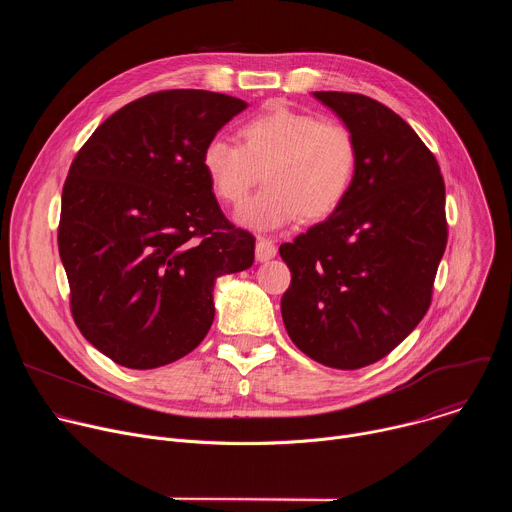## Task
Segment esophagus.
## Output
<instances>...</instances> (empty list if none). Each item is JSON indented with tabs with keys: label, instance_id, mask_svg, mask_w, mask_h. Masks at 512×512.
Here are the masks:
<instances>
[{
	"label": "esophagus",
	"instance_id": "esophagus-1",
	"mask_svg": "<svg viewBox=\"0 0 512 512\" xmlns=\"http://www.w3.org/2000/svg\"><path fill=\"white\" fill-rule=\"evenodd\" d=\"M277 255V247L273 245V241L265 239V237H259L257 239V245H255V257L257 261H269Z\"/></svg>",
	"mask_w": 512,
	"mask_h": 512
}]
</instances>
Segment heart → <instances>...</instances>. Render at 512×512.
Returning <instances> with one entry per match:
<instances>
[{
	"label": "heart",
	"mask_w": 512,
	"mask_h": 512,
	"mask_svg": "<svg viewBox=\"0 0 512 512\" xmlns=\"http://www.w3.org/2000/svg\"><path fill=\"white\" fill-rule=\"evenodd\" d=\"M237 141L210 139L200 166L216 198L231 206L247 198L261 172L267 188L239 210L243 227L273 231L298 218L324 221L352 192L360 152L342 123L271 103L237 127Z\"/></svg>",
	"instance_id": "heart-1"
}]
</instances>
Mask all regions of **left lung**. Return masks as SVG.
Segmentation results:
<instances>
[{
    "instance_id": "8db88e82",
    "label": "left lung",
    "mask_w": 512,
    "mask_h": 512,
    "mask_svg": "<svg viewBox=\"0 0 512 512\" xmlns=\"http://www.w3.org/2000/svg\"><path fill=\"white\" fill-rule=\"evenodd\" d=\"M358 141L346 202L279 247L291 271L285 330L304 354L354 371L387 356L425 316L446 243L435 156L395 111L358 93L316 91Z\"/></svg>"
}]
</instances>
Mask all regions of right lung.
<instances>
[{
	"label": "right lung",
	"instance_id": "obj_1",
	"mask_svg": "<svg viewBox=\"0 0 512 512\" xmlns=\"http://www.w3.org/2000/svg\"><path fill=\"white\" fill-rule=\"evenodd\" d=\"M243 109L198 89L145 95L70 164L58 225L70 312L121 367L158 369L192 352L214 320L216 277L253 265L255 237L227 221L200 166Z\"/></svg>",
	"mask_w": 512,
	"mask_h": 512
}]
</instances>
